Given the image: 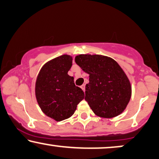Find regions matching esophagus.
Listing matches in <instances>:
<instances>
[{
    "label": "esophagus",
    "instance_id": "34e87169",
    "mask_svg": "<svg viewBox=\"0 0 159 159\" xmlns=\"http://www.w3.org/2000/svg\"><path fill=\"white\" fill-rule=\"evenodd\" d=\"M85 84H83V85H82L81 86V88L82 89V90L84 91V92H85Z\"/></svg>",
    "mask_w": 159,
    "mask_h": 159
}]
</instances>
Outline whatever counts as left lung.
Returning <instances> with one entry per match:
<instances>
[{
    "label": "left lung",
    "instance_id": "8db88e82",
    "mask_svg": "<svg viewBox=\"0 0 159 159\" xmlns=\"http://www.w3.org/2000/svg\"><path fill=\"white\" fill-rule=\"evenodd\" d=\"M75 63L89 75L85 100L97 116L113 118L125 110L132 95L127 76L115 60L102 55L80 54Z\"/></svg>",
    "mask_w": 159,
    "mask_h": 159
}]
</instances>
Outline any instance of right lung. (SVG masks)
Wrapping results in <instances>:
<instances>
[{
	"label": "right lung",
	"mask_w": 159,
	"mask_h": 159,
	"mask_svg": "<svg viewBox=\"0 0 159 159\" xmlns=\"http://www.w3.org/2000/svg\"><path fill=\"white\" fill-rule=\"evenodd\" d=\"M73 59L62 55L42 67L35 83V96L41 111L57 121L73 116L77 105L84 98L83 90L67 74Z\"/></svg>",
	"instance_id": "1"
}]
</instances>
